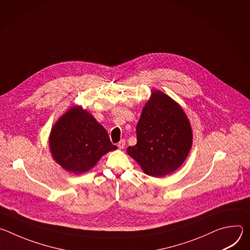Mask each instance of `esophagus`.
I'll return each instance as SVG.
<instances>
[{
	"label": "esophagus",
	"instance_id": "obj_1",
	"mask_svg": "<svg viewBox=\"0 0 250 250\" xmlns=\"http://www.w3.org/2000/svg\"><path fill=\"white\" fill-rule=\"evenodd\" d=\"M125 139H122L118 144V147L121 148V149H123L125 147Z\"/></svg>",
	"mask_w": 250,
	"mask_h": 250
}]
</instances>
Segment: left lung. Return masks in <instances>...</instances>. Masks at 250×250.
<instances>
[{
    "mask_svg": "<svg viewBox=\"0 0 250 250\" xmlns=\"http://www.w3.org/2000/svg\"><path fill=\"white\" fill-rule=\"evenodd\" d=\"M136 139L127 153L146 174L163 177L185 161L192 146L191 125L179 104L154 91L137 123Z\"/></svg>",
    "mask_w": 250,
    "mask_h": 250,
    "instance_id": "left-lung-1",
    "label": "left lung"
}]
</instances>
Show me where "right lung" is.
<instances>
[{
  "instance_id": "add662e5",
  "label": "right lung",
  "mask_w": 250,
  "mask_h": 250,
  "mask_svg": "<svg viewBox=\"0 0 250 250\" xmlns=\"http://www.w3.org/2000/svg\"><path fill=\"white\" fill-rule=\"evenodd\" d=\"M49 146L56 162L75 174L90 170L104 154L117 149L105 129L79 106L69 110L55 124Z\"/></svg>"
}]
</instances>
